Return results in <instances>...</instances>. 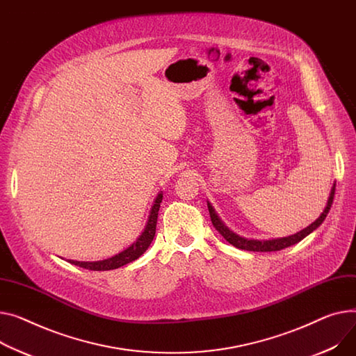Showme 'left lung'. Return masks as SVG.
Returning <instances> with one entry per match:
<instances>
[{"label":"left lung","instance_id":"1","mask_svg":"<svg viewBox=\"0 0 356 356\" xmlns=\"http://www.w3.org/2000/svg\"><path fill=\"white\" fill-rule=\"evenodd\" d=\"M334 196H335V184L332 187V191H330V196L327 199V204L323 210L322 215L307 227H305L303 230L298 232L296 234H292V236H288V238H282V239H272V241H248V239H243L241 238V236L232 233L222 222L220 219L218 218V215L215 213V210H213V207L207 203V207H209V213H210V219H211V223L213 226L216 227V230L223 236V238L233 246L239 248V249H243V250H249V252H276V250H282L285 248H289L298 242H300L302 239H305L307 234L312 233L316 227H319L322 225V222L325 220L326 215L329 213V209L330 206H332L334 203Z\"/></svg>","mask_w":356,"mask_h":356}]
</instances>
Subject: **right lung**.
Masks as SVG:
<instances>
[{"label": "right lung", "mask_w": 356, "mask_h": 356, "mask_svg": "<svg viewBox=\"0 0 356 356\" xmlns=\"http://www.w3.org/2000/svg\"><path fill=\"white\" fill-rule=\"evenodd\" d=\"M161 200H163V195L160 193L154 200V204L152 207V211H150V216H149L145 232L140 234V238L129 249L123 250L122 253H118V254H115L110 259L100 260V262H77V260H68V262L73 264V265H77L80 268L88 269V270H111V269L122 268V266L133 262V260H136L137 257H140L147 250V248L150 246V243L154 238L156 225H157V215H159V209H160Z\"/></svg>", "instance_id": "add662e5"}]
</instances>
